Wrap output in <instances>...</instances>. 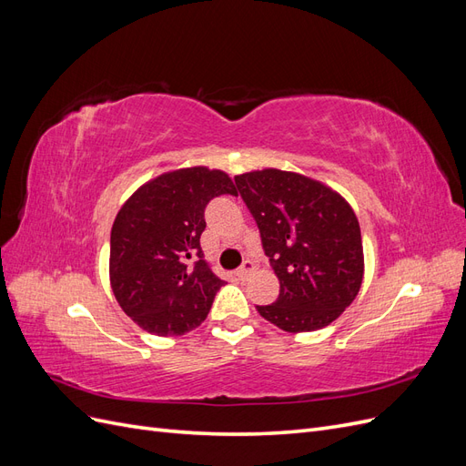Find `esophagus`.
Listing matches in <instances>:
<instances>
[{"instance_id": "34e87169", "label": "esophagus", "mask_w": 466, "mask_h": 466, "mask_svg": "<svg viewBox=\"0 0 466 466\" xmlns=\"http://www.w3.org/2000/svg\"><path fill=\"white\" fill-rule=\"evenodd\" d=\"M257 270V266H255V262H252V260H245L243 262V266L241 268H238V270H237V278L238 279H247L252 272H255Z\"/></svg>"}]
</instances>
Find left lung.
Here are the masks:
<instances>
[{"label": "left lung", "instance_id": "1", "mask_svg": "<svg viewBox=\"0 0 466 466\" xmlns=\"http://www.w3.org/2000/svg\"><path fill=\"white\" fill-rule=\"evenodd\" d=\"M255 218L279 295L257 311L286 332L329 327L356 299L363 278L361 231L354 209L320 182L264 168L235 177Z\"/></svg>", "mask_w": 466, "mask_h": 466}]
</instances>
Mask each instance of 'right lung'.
<instances>
[{
  "instance_id": "right-lung-1",
  "label": "right lung",
  "mask_w": 466,
  "mask_h": 466,
  "mask_svg": "<svg viewBox=\"0 0 466 466\" xmlns=\"http://www.w3.org/2000/svg\"><path fill=\"white\" fill-rule=\"evenodd\" d=\"M221 194H237L228 175L190 167L149 180L120 208L110 231V286L139 329L180 336L208 317L225 281L206 262L200 235L206 206Z\"/></svg>"
}]
</instances>
